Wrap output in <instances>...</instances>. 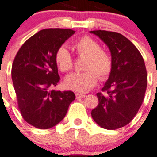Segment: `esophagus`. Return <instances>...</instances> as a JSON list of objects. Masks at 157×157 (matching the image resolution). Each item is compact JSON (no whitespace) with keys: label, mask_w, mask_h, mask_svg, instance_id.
I'll return each mask as SVG.
<instances>
[{"label":"esophagus","mask_w":157,"mask_h":157,"mask_svg":"<svg viewBox=\"0 0 157 157\" xmlns=\"http://www.w3.org/2000/svg\"><path fill=\"white\" fill-rule=\"evenodd\" d=\"M76 99H80V98H84V97H86V94H81V93H76Z\"/></svg>","instance_id":"esophagus-1"}]
</instances>
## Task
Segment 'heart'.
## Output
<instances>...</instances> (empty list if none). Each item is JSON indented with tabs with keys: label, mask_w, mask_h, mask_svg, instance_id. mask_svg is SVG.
<instances>
[{
	"label": "heart",
	"mask_w": 157,
	"mask_h": 157,
	"mask_svg": "<svg viewBox=\"0 0 157 157\" xmlns=\"http://www.w3.org/2000/svg\"><path fill=\"white\" fill-rule=\"evenodd\" d=\"M74 48L79 55L86 56L84 67L86 71L73 72L65 78V86L74 91L87 92L94 87L100 79L105 80L110 75L113 68L112 58L109 52L101 49L100 44L89 36H85L74 44ZM55 61L62 71H68L72 68L73 61L69 50L61 46L56 51Z\"/></svg>",
	"instance_id": "heart-1"
}]
</instances>
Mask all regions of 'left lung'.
Here are the masks:
<instances>
[{
    "mask_svg": "<svg viewBox=\"0 0 157 157\" xmlns=\"http://www.w3.org/2000/svg\"><path fill=\"white\" fill-rule=\"evenodd\" d=\"M110 51L113 68L97 93L99 104L91 111L94 121L103 128L114 130L128 124L139 110L145 95L147 75L145 63L135 45L121 33L90 31Z\"/></svg>",
    "mask_w": 157,
    "mask_h": 157,
    "instance_id": "8db88e82",
    "label": "left lung"
}]
</instances>
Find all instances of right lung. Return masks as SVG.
Here are the masks:
<instances>
[{
  "instance_id": "add662e5",
  "label": "right lung",
  "mask_w": 157,
  "mask_h": 157,
  "mask_svg": "<svg viewBox=\"0 0 157 157\" xmlns=\"http://www.w3.org/2000/svg\"><path fill=\"white\" fill-rule=\"evenodd\" d=\"M76 31L46 29L23 44L12 65L11 76L21 115L39 129L51 128L63 120L75 99L71 90H50L60 80L55 53Z\"/></svg>"
}]
</instances>
